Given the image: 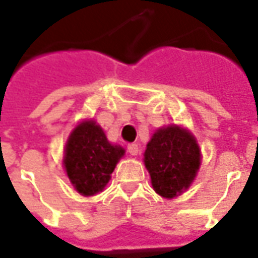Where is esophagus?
Masks as SVG:
<instances>
[{
  "mask_svg": "<svg viewBox=\"0 0 258 258\" xmlns=\"http://www.w3.org/2000/svg\"><path fill=\"white\" fill-rule=\"evenodd\" d=\"M127 151H128V153L131 155V156H135V155H138L140 148H138L137 144H130V145L127 146Z\"/></svg>",
  "mask_w": 258,
  "mask_h": 258,
  "instance_id": "obj_1",
  "label": "esophagus"
}]
</instances>
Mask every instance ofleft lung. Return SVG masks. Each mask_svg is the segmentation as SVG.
Segmentation results:
<instances>
[{
    "mask_svg": "<svg viewBox=\"0 0 258 258\" xmlns=\"http://www.w3.org/2000/svg\"><path fill=\"white\" fill-rule=\"evenodd\" d=\"M144 160L153 189L163 198H175L194 181L200 166V151L186 130L171 125L153 134Z\"/></svg>",
    "mask_w": 258,
    "mask_h": 258,
    "instance_id": "obj_1",
    "label": "left lung"
}]
</instances>
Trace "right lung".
<instances>
[{
    "label": "right lung",
    "mask_w": 258,
    "mask_h": 258,
    "mask_svg": "<svg viewBox=\"0 0 258 258\" xmlns=\"http://www.w3.org/2000/svg\"><path fill=\"white\" fill-rule=\"evenodd\" d=\"M123 155V148L112 145L99 125L84 121L69 137L64 168L76 190L91 196L105 188Z\"/></svg>",
    "instance_id": "add662e5"
}]
</instances>
